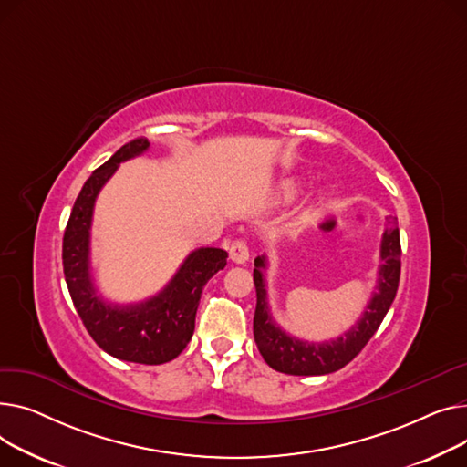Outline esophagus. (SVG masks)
Returning <instances> with one entry per match:
<instances>
[{"instance_id": "1", "label": "esophagus", "mask_w": 467, "mask_h": 467, "mask_svg": "<svg viewBox=\"0 0 467 467\" xmlns=\"http://www.w3.org/2000/svg\"><path fill=\"white\" fill-rule=\"evenodd\" d=\"M230 260L235 264H244L246 260H249V246H246V243L243 239H235L230 244Z\"/></svg>"}]
</instances>
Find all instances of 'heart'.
<instances>
[{
	"mask_svg": "<svg viewBox=\"0 0 467 467\" xmlns=\"http://www.w3.org/2000/svg\"><path fill=\"white\" fill-rule=\"evenodd\" d=\"M297 190H299V182L297 181H285L281 184V188H279V196L283 200H290V198H294L297 194Z\"/></svg>",
	"mask_w": 467,
	"mask_h": 467,
	"instance_id": "1",
	"label": "heart"
}]
</instances>
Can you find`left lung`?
Instances as JSON below:
<instances>
[{
    "mask_svg": "<svg viewBox=\"0 0 467 467\" xmlns=\"http://www.w3.org/2000/svg\"><path fill=\"white\" fill-rule=\"evenodd\" d=\"M401 244L400 230L396 221H389V226L380 241V267L377 290L373 292L369 304L362 317L350 330L332 341L309 343L296 339L283 332L273 322L267 306L265 290V256L254 260V286H256V311L253 332L254 341L269 368L286 375H326L345 368L356 354H358L377 332L382 318L389 313L398 292L400 271H401Z\"/></svg>",
    "mask_w": 467,
    "mask_h": 467,
    "instance_id": "1",
    "label": "left lung"
}]
</instances>
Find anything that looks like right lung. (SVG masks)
<instances>
[{
  "mask_svg": "<svg viewBox=\"0 0 467 467\" xmlns=\"http://www.w3.org/2000/svg\"><path fill=\"white\" fill-rule=\"evenodd\" d=\"M150 147L140 137L120 147L82 186L64 232V275L73 306L92 339L119 360L158 366L184 350L194 334L202 290L216 271L224 269L228 253L214 246L192 251L168 286L141 304H107L90 275V228L94 203L103 184L122 161Z\"/></svg>",
  "mask_w": 467,
  "mask_h": 467,
  "instance_id": "obj_1",
  "label": "right lung"
}]
</instances>
